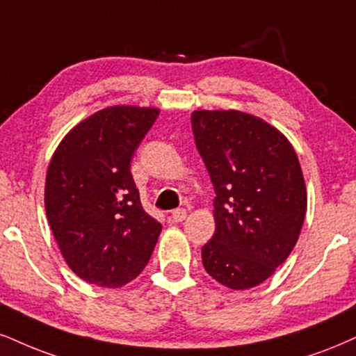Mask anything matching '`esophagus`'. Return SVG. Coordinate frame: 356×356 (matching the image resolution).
I'll return each instance as SVG.
<instances>
[{
    "label": "esophagus",
    "instance_id": "esophagus-1",
    "mask_svg": "<svg viewBox=\"0 0 356 356\" xmlns=\"http://www.w3.org/2000/svg\"><path fill=\"white\" fill-rule=\"evenodd\" d=\"M171 219H173L175 222H181V221H185V219H186V209H183V208L175 209V211L171 213Z\"/></svg>",
    "mask_w": 356,
    "mask_h": 356
}]
</instances>
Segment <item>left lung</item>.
Listing matches in <instances>:
<instances>
[{
	"instance_id": "8db88e82",
	"label": "left lung",
	"mask_w": 356,
	"mask_h": 356,
	"mask_svg": "<svg viewBox=\"0 0 356 356\" xmlns=\"http://www.w3.org/2000/svg\"><path fill=\"white\" fill-rule=\"evenodd\" d=\"M191 127L216 193L204 269L234 291L256 287L299 239L307 211L299 158L275 127L251 113L195 111Z\"/></svg>"
}]
</instances>
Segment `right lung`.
<instances>
[{"instance_id":"obj_1","label":"right lung","mask_w":356,"mask_h":356,"mask_svg":"<svg viewBox=\"0 0 356 356\" xmlns=\"http://www.w3.org/2000/svg\"><path fill=\"white\" fill-rule=\"evenodd\" d=\"M158 113L102 108L74 127L51 158L47 221L64 261L86 282L122 287L150 261L161 225L140 203L130 161Z\"/></svg>"}]
</instances>
